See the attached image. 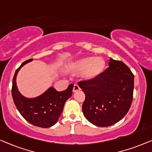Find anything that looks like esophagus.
<instances>
[{"mask_svg":"<svg viewBox=\"0 0 152 152\" xmlns=\"http://www.w3.org/2000/svg\"><path fill=\"white\" fill-rule=\"evenodd\" d=\"M80 90H81V88H80V87L78 86V84H74V86H73V89H72V91H73V92H77V91H80Z\"/></svg>","mask_w":152,"mask_h":152,"instance_id":"obj_1","label":"esophagus"}]
</instances>
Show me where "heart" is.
<instances>
[{"label":"heart","instance_id":"heart-1","mask_svg":"<svg viewBox=\"0 0 152 152\" xmlns=\"http://www.w3.org/2000/svg\"><path fill=\"white\" fill-rule=\"evenodd\" d=\"M104 67V61L100 57H88L71 62L69 64L70 69L75 71H82L84 78L95 77L102 71Z\"/></svg>","mask_w":152,"mask_h":152}]
</instances>
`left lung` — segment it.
Returning <instances> with one entry per match:
<instances>
[{
  "mask_svg": "<svg viewBox=\"0 0 152 152\" xmlns=\"http://www.w3.org/2000/svg\"><path fill=\"white\" fill-rule=\"evenodd\" d=\"M109 67L92 80L81 81L86 95L82 104L85 118L97 126H111L124 117L133 99L134 76L121 61L110 58Z\"/></svg>",
  "mask_w": 152,
  "mask_h": 152,
  "instance_id": "8db88e82",
  "label": "left lung"
}]
</instances>
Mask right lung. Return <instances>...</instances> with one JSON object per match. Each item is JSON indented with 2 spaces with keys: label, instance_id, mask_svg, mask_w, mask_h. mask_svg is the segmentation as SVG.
I'll return each instance as SVG.
<instances>
[{
  "label": "right lung",
  "instance_id": "right-lung-1",
  "mask_svg": "<svg viewBox=\"0 0 152 152\" xmlns=\"http://www.w3.org/2000/svg\"><path fill=\"white\" fill-rule=\"evenodd\" d=\"M32 60H27L16 70L12 81V97L18 111L27 121L34 126L48 128L57 122L65 102L71 97L73 84H70L61 92L51 86L38 97L28 98L23 96L17 88L16 76L20 68Z\"/></svg>",
  "mask_w": 152,
  "mask_h": 152
}]
</instances>
